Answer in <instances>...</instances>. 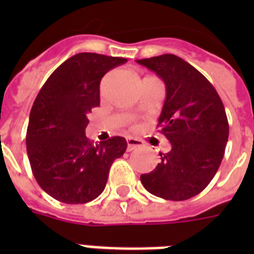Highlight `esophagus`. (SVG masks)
Returning a JSON list of instances; mask_svg holds the SVG:
<instances>
[{
  "mask_svg": "<svg viewBox=\"0 0 254 254\" xmlns=\"http://www.w3.org/2000/svg\"><path fill=\"white\" fill-rule=\"evenodd\" d=\"M127 151L134 150V149H138V147L142 146V141L138 138H134V137H127Z\"/></svg>",
  "mask_w": 254,
  "mask_h": 254,
  "instance_id": "1",
  "label": "esophagus"
}]
</instances>
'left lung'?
<instances>
[{
    "instance_id": "8db88e82",
    "label": "left lung",
    "mask_w": 254,
    "mask_h": 254,
    "mask_svg": "<svg viewBox=\"0 0 254 254\" xmlns=\"http://www.w3.org/2000/svg\"><path fill=\"white\" fill-rule=\"evenodd\" d=\"M166 85L158 127L171 143L151 173L142 174L143 187L167 200H187L209 185L224 157L229 125L213 85L182 58L165 54L139 59Z\"/></svg>"
}]
</instances>
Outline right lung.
Returning <instances> with one entry per match:
<instances>
[{
    "mask_svg": "<svg viewBox=\"0 0 254 254\" xmlns=\"http://www.w3.org/2000/svg\"><path fill=\"white\" fill-rule=\"evenodd\" d=\"M125 58L80 53L46 80L30 112L26 149L42 190L67 204H83L103 192L115 159L127 147L124 137L93 145L85 137L88 113L100 105V81Z\"/></svg>",
    "mask_w": 254,
    "mask_h": 254,
    "instance_id": "obj_1",
    "label": "right lung"
}]
</instances>
